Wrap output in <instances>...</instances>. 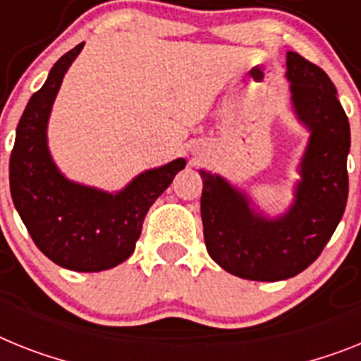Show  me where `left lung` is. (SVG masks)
Wrapping results in <instances>:
<instances>
[{
  "instance_id": "obj_1",
  "label": "left lung",
  "mask_w": 361,
  "mask_h": 361,
  "mask_svg": "<svg viewBox=\"0 0 361 361\" xmlns=\"http://www.w3.org/2000/svg\"><path fill=\"white\" fill-rule=\"evenodd\" d=\"M286 68L295 114L312 132L288 213L266 220L220 176L200 171L209 255L226 271L250 281L274 283L307 269L334 235L349 196L350 126L334 84L319 66L293 51Z\"/></svg>"
}]
</instances>
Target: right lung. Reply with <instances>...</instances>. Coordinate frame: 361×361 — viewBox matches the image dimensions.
Segmentation results:
<instances>
[{
  "mask_svg": "<svg viewBox=\"0 0 361 361\" xmlns=\"http://www.w3.org/2000/svg\"><path fill=\"white\" fill-rule=\"evenodd\" d=\"M84 44L63 54L31 97L16 128L8 180L12 202L38 250L73 271H102L135 250L150 205L185 166V159L147 171L117 195L68 181L47 150V119L62 78Z\"/></svg>",
  "mask_w": 361,
  "mask_h": 361,
  "instance_id": "obj_1",
  "label": "right lung"
}]
</instances>
